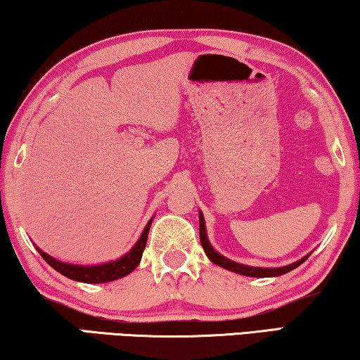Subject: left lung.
<instances>
[{
	"label": "left lung",
	"instance_id": "1",
	"mask_svg": "<svg viewBox=\"0 0 360 360\" xmlns=\"http://www.w3.org/2000/svg\"><path fill=\"white\" fill-rule=\"evenodd\" d=\"M200 240H201V247L205 248V253L207 255V258H210L212 263L217 264V266H221V268L232 271V273L250 276V278H273V276L285 274V273H289V271L295 269L297 266H300V264L304 263L307 258H309V255H307V257L299 259V262L288 264V266H281V268H258V266H248V264H240L237 262H232V259H229L226 257H222L221 253H217L216 250L212 248L210 240H207L205 216H202V212H200Z\"/></svg>",
	"mask_w": 360,
	"mask_h": 360
}]
</instances>
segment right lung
Returning <instances> with one entry per match:
<instances>
[{
  "mask_svg": "<svg viewBox=\"0 0 360 360\" xmlns=\"http://www.w3.org/2000/svg\"><path fill=\"white\" fill-rule=\"evenodd\" d=\"M150 224H153V219L146 224V227L141 233V237H139V240L134 243V247L129 250L127 255H123L122 258L115 259V262L96 264V266H82V264L63 263V262H60V259L50 257L49 253L41 252L39 247H37V252L41 255V258H44L51 268L56 269L58 273H61L63 276H66V278H70L72 281H79V283H87V284L110 283V281L124 278V276L131 273V271L138 266L139 262H141L143 252L146 248V242H148V233H149Z\"/></svg>",
  "mask_w": 360,
  "mask_h": 360,
  "instance_id": "1",
  "label": "right lung"
}]
</instances>
